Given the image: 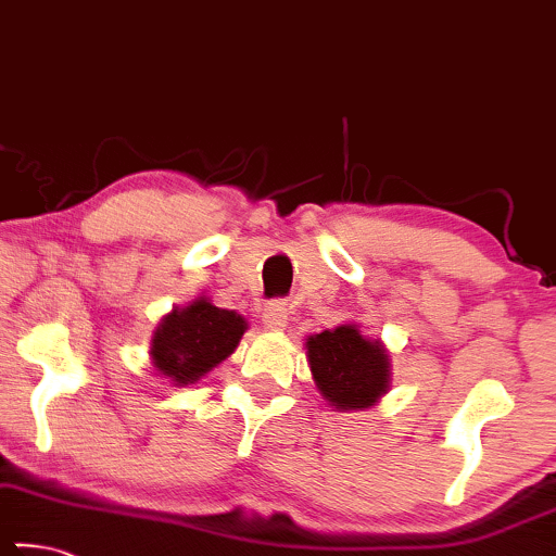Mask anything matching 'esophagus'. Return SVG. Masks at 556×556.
Segmentation results:
<instances>
[{"instance_id": "esophagus-1", "label": "esophagus", "mask_w": 556, "mask_h": 556, "mask_svg": "<svg viewBox=\"0 0 556 556\" xmlns=\"http://www.w3.org/2000/svg\"><path fill=\"white\" fill-rule=\"evenodd\" d=\"M263 324H265V328H270V331H283V328L288 326V308H286V303L273 301V303L265 305Z\"/></svg>"}]
</instances>
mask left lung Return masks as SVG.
Segmentation results:
<instances>
[{"label":"left lung","instance_id":"left-lung-1","mask_svg":"<svg viewBox=\"0 0 556 556\" xmlns=\"http://www.w3.org/2000/svg\"><path fill=\"white\" fill-rule=\"evenodd\" d=\"M305 358L316 389L336 412H366L391 389V356L381 338L341 324L305 338Z\"/></svg>","mask_w":556,"mask_h":556}]
</instances>
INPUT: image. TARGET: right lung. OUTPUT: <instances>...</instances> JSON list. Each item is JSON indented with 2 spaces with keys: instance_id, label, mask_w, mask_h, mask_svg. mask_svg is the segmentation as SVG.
Returning a JSON list of instances; mask_svg holds the SVG:
<instances>
[{
  "instance_id": "right-lung-1",
  "label": "right lung",
  "mask_w": 556,
  "mask_h": 556,
  "mask_svg": "<svg viewBox=\"0 0 556 556\" xmlns=\"http://www.w3.org/2000/svg\"><path fill=\"white\" fill-rule=\"evenodd\" d=\"M248 320L236 311L218 308L200 293L188 305H175L150 338V364L173 386L198 383L238 349Z\"/></svg>"
}]
</instances>
